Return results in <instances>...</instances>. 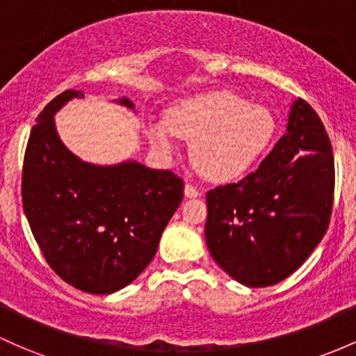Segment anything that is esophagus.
<instances>
[{
    "label": "esophagus",
    "instance_id": "obj_1",
    "mask_svg": "<svg viewBox=\"0 0 356 356\" xmlns=\"http://www.w3.org/2000/svg\"><path fill=\"white\" fill-rule=\"evenodd\" d=\"M185 195L188 198H197L198 195H200V190H198L197 186H193L192 183H186V185H185Z\"/></svg>",
    "mask_w": 356,
    "mask_h": 356
}]
</instances>
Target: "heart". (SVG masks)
I'll return each mask as SVG.
<instances>
[{"mask_svg": "<svg viewBox=\"0 0 356 356\" xmlns=\"http://www.w3.org/2000/svg\"><path fill=\"white\" fill-rule=\"evenodd\" d=\"M273 117L231 91H210L171 106L166 120L151 122L147 137L164 154L175 152V137L192 140L195 166L217 181L246 173L266 151Z\"/></svg>", "mask_w": 356, "mask_h": 356, "instance_id": "heart-1", "label": "heart"}]
</instances>
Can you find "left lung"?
I'll list each match as a JSON object with an SVG mask.
<instances>
[{
	"instance_id": "1",
	"label": "left lung",
	"mask_w": 356,
	"mask_h": 356,
	"mask_svg": "<svg viewBox=\"0 0 356 356\" xmlns=\"http://www.w3.org/2000/svg\"><path fill=\"white\" fill-rule=\"evenodd\" d=\"M334 159L323 122L297 98L285 136L258 170L207 193L205 239L225 273L246 286L292 275L326 234Z\"/></svg>"
}]
</instances>
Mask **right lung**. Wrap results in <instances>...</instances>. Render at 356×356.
I'll return each mask as SVG.
<instances>
[{
    "label": "right lung",
    "instance_id": "obj_1",
    "mask_svg": "<svg viewBox=\"0 0 356 356\" xmlns=\"http://www.w3.org/2000/svg\"><path fill=\"white\" fill-rule=\"evenodd\" d=\"M83 91L49 103L30 132L22 200L33 238L51 268L88 293H113L136 280L181 204L183 179L137 161L85 163L59 139L54 115ZM134 108L129 98L115 100Z\"/></svg>",
    "mask_w": 356,
    "mask_h": 356
}]
</instances>
